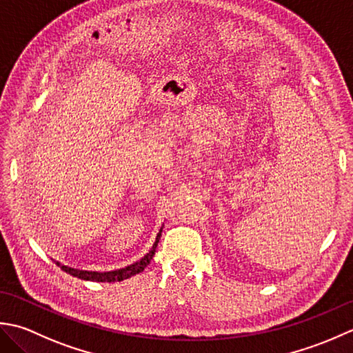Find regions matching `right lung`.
Returning a JSON list of instances; mask_svg holds the SVG:
<instances>
[{
  "instance_id": "obj_1",
  "label": "right lung",
  "mask_w": 353,
  "mask_h": 353,
  "mask_svg": "<svg viewBox=\"0 0 353 353\" xmlns=\"http://www.w3.org/2000/svg\"><path fill=\"white\" fill-rule=\"evenodd\" d=\"M161 232H163V227L160 228V232H158L157 237H155V242L152 248L149 250V253L146 256H143L139 262H135L132 265H129V267L125 268H120L116 271H105V272H97V271H82V270H74V268H70L65 267V265H61L59 262H56L57 267H61L62 271L68 272V274L74 276L77 279H82V280H91V282H121V280L132 277L135 274H139L143 270H145L149 262L152 261V257L155 254V250L158 242H160V237H161Z\"/></svg>"
}]
</instances>
